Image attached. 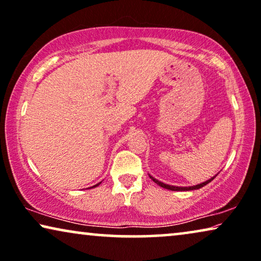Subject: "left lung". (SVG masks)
Instances as JSON below:
<instances>
[{
  "label": "left lung",
  "mask_w": 261,
  "mask_h": 261,
  "mask_svg": "<svg viewBox=\"0 0 261 261\" xmlns=\"http://www.w3.org/2000/svg\"><path fill=\"white\" fill-rule=\"evenodd\" d=\"M214 177H215V176H213L212 179L205 181V182H202V184H200V185H196V186H192V187H176V186H171V185H166V184H164V182H161V181L154 179L153 176H150V179H152L156 185H159V186L166 188V190H171V191H193V190H199V188L206 186V185L210 184L211 181H212V180L214 179Z\"/></svg>",
  "instance_id": "1"
}]
</instances>
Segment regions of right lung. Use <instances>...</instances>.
<instances>
[{
	"label": "right lung",
	"instance_id": "obj_1",
	"mask_svg": "<svg viewBox=\"0 0 261 261\" xmlns=\"http://www.w3.org/2000/svg\"><path fill=\"white\" fill-rule=\"evenodd\" d=\"M95 186H97V185H95ZM95 186H93V187H95Z\"/></svg>",
	"mask_w": 261,
	"mask_h": 261
}]
</instances>
